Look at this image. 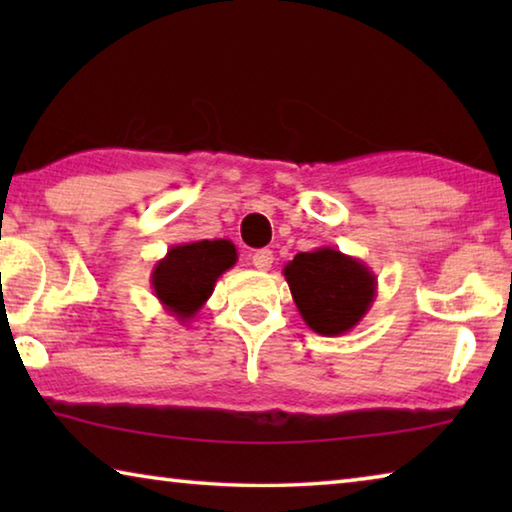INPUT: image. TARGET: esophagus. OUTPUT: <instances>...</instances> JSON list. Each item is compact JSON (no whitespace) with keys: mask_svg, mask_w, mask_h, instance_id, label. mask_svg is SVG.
<instances>
[{"mask_svg":"<svg viewBox=\"0 0 512 512\" xmlns=\"http://www.w3.org/2000/svg\"><path fill=\"white\" fill-rule=\"evenodd\" d=\"M250 262H253L257 271H268V268H271V264H273V253L268 248H259V250H255L253 255H250Z\"/></svg>","mask_w":512,"mask_h":512,"instance_id":"1","label":"esophagus"}]
</instances>
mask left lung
I'll list each match as a JSON object with an SVG mask.
<instances>
[{"instance_id": "left-lung-1", "label": "left lung", "mask_w": 512, "mask_h": 512, "mask_svg": "<svg viewBox=\"0 0 512 512\" xmlns=\"http://www.w3.org/2000/svg\"><path fill=\"white\" fill-rule=\"evenodd\" d=\"M282 273L302 320L320 336L350 332L377 296V275L361 259L332 246L298 253Z\"/></svg>"}]
</instances>
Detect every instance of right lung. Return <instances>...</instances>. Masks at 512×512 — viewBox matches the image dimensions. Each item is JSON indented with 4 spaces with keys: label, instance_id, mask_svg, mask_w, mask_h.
Returning a JSON list of instances; mask_svg holds the SVG:
<instances>
[{
    "label": "right lung",
    "instance_id": "obj_1",
    "mask_svg": "<svg viewBox=\"0 0 512 512\" xmlns=\"http://www.w3.org/2000/svg\"><path fill=\"white\" fill-rule=\"evenodd\" d=\"M237 264V248L228 239L176 244L153 266L151 287L169 316L189 323L212 296L216 280Z\"/></svg>",
    "mask_w": 512,
    "mask_h": 512
}]
</instances>
